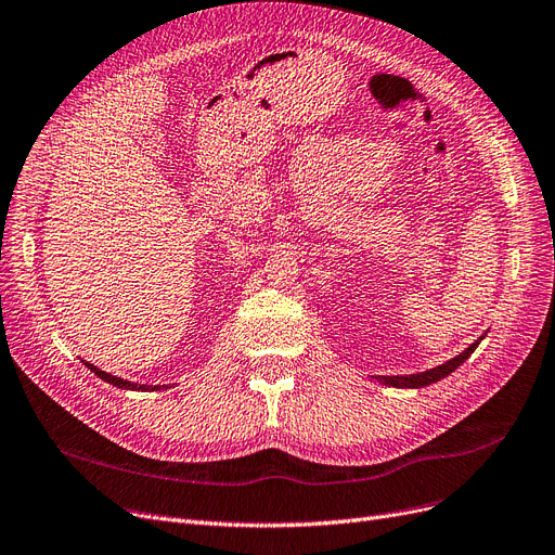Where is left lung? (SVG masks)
Wrapping results in <instances>:
<instances>
[{
    "instance_id": "obj_1",
    "label": "left lung",
    "mask_w": 555,
    "mask_h": 555,
    "mask_svg": "<svg viewBox=\"0 0 555 555\" xmlns=\"http://www.w3.org/2000/svg\"><path fill=\"white\" fill-rule=\"evenodd\" d=\"M482 338H485V336H480L474 345H468L466 350L460 352L455 359H450V361H446V363H441V365H437V367H429V371H425V373H416V375H393V377H375V379L382 382V384H386V386H396V388H423V386H429V384H435V382L448 377L450 373H455V367H460L470 354H474V350L480 345Z\"/></svg>"
}]
</instances>
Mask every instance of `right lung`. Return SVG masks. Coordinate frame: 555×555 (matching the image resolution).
Listing matches in <instances>:
<instances>
[{
	"label": "right lung",
	"mask_w": 555,
	"mask_h": 555,
	"mask_svg": "<svg viewBox=\"0 0 555 555\" xmlns=\"http://www.w3.org/2000/svg\"><path fill=\"white\" fill-rule=\"evenodd\" d=\"M87 363V367L91 373H95L100 379H105L107 384H112V386H116V388H130V391H157L159 386H149V384H134V382H128V379H120V377H114V375H109V373H105V371H100V367H95L93 363H89V361H85ZM164 388V386H162ZM169 388V386H167Z\"/></svg>",
	"instance_id": "obj_1"
}]
</instances>
